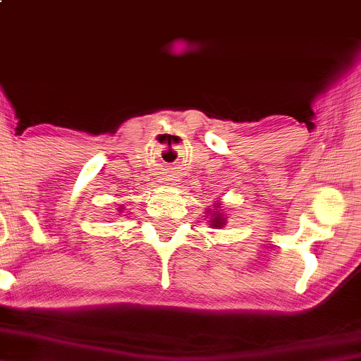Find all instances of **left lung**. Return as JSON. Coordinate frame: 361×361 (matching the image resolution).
Masks as SVG:
<instances>
[{"label":"left lung","instance_id":"obj_1","mask_svg":"<svg viewBox=\"0 0 361 361\" xmlns=\"http://www.w3.org/2000/svg\"><path fill=\"white\" fill-rule=\"evenodd\" d=\"M209 225L214 226V228H221V226L225 225V214L213 213V218L209 220Z\"/></svg>","mask_w":361,"mask_h":361}]
</instances>
